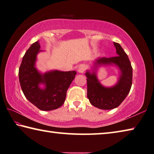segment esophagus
I'll return each mask as SVG.
<instances>
[{
	"mask_svg": "<svg viewBox=\"0 0 154 154\" xmlns=\"http://www.w3.org/2000/svg\"><path fill=\"white\" fill-rule=\"evenodd\" d=\"M86 69V66L85 65H80V66L79 67V69H78V71L80 73H83L85 72V70Z\"/></svg>",
	"mask_w": 154,
	"mask_h": 154,
	"instance_id": "esophagus-1",
	"label": "esophagus"
}]
</instances>
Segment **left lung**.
<instances>
[{
	"label": "left lung",
	"instance_id": "1",
	"mask_svg": "<svg viewBox=\"0 0 154 154\" xmlns=\"http://www.w3.org/2000/svg\"><path fill=\"white\" fill-rule=\"evenodd\" d=\"M114 45L117 56L97 59L92 72L88 70L85 74L87 97L93 106L101 109H112L119 106L130 92L133 82V68L128 55L120 44L114 42ZM102 64H114L120 69L119 79L113 87H103L96 77V68Z\"/></svg>",
	"mask_w": 154,
	"mask_h": 154
}]
</instances>
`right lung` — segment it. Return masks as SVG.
Returning <instances> with one entry per match:
<instances>
[{"mask_svg": "<svg viewBox=\"0 0 154 154\" xmlns=\"http://www.w3.org/2000/svg\"><path fill=\"white\" fill-rule=\"evenodd\" d=\"M40 48L38 40L26 51L19 69V79L26 99L40 110L50 111L63 104L76 72L52 70L41 74L35 67L37 54L41 51ZM41 84L45 85L44 89L39 87Z\"/></svg>", "mask_w": 154, "mask_h": 154, "instance_id": "obj_1", "label": "right lung"}]
</instances>
